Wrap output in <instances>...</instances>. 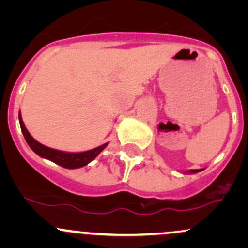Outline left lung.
Wrapping results in <instances>:
<instances>
[{
    "mask_svg": "<svg viewBox=\"0 0 248 248\" xmlns=\"http://www.w3.org/2000/svg\"><path fill=\"white\" fill-rule=\"evenodd\" d=\"M203 169H196V170H189V171H186L184 173H196V172H199L202 171Z\"/></svg>",
    "mask_w": 248,
    "mask_h": 248,
    "instance_id": "8db88e82",
    "label": "left lung"
}]
</instances>
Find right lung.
Masks as SVG:
<instances>
[{
	"instance_id": "1",
	"label": "right lung",
	"mask_w": 248,
	"mask_h": 248,
	"mask_svg": "<svg viewBox=\"0 0 248 248\" xmlns=\"http://www.w3.org/2000/svg\"><path fill=\"white\" fill-rule=\"evenodd\" d=\"M18 119H19V124H21L22 133H23L25 141L29 144L31 149L35 152L37 155L41 156L43 158H46L55 162L56 164L61 166L62 168H67V169H77V168H81L87 166L91 161H93L96 156L100 154L105 148L107 147L108 143H104L101 146L94 148V149L87 150V152H81V153H67V152H62V150L52 149L44 144L39 143L38 141H36L32 136L30 135V133L28 132V129L24 126V122L22 120L21 112L18 113Z\"/></svg>"
}]
</instances>
